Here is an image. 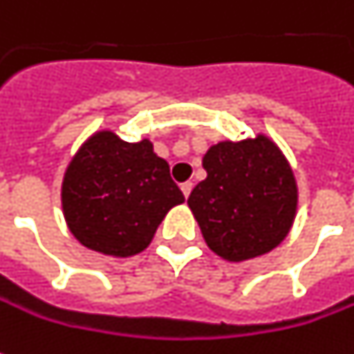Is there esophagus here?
Wrapping results in <instances>:
<instances>
[{"label": "esophagus", "instance_id": "esophagus-1", "mask_svg": "<svg viewBox=\"0 0 354 354\" xmlns=\"http://www.w3.org/2000/svg\"><path fill=\"white\" fill-rule=\"evenodd\" d=\"M181 191H183V194H185V196L189 198V194H191V191H193V183H191V181L183 183V185H181Z\"/></svg>", "mask_w": 354, "mask_h": 354}]
</instances>
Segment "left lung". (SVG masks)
<instances>
[{
  "label": "left lung",
  "instance_id": "8db88e82",
  "mask_svg": "<svg viewBox=\"0 0 354 354\" xmlns=\"http://www.w3.org/2000/svg\"><path fill=\"white\" fill-rule=\"evenodd\" d=\"M206 179L193 189V210L206 245L222 259L265 255L288 236L298 208L292 167L281 148L259 134L224 140L203 158Z\"/></svg>",
  "mask_w": 354,
  "mask_h": 354
}]
</instances>
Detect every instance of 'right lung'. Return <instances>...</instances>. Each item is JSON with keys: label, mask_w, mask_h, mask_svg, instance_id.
<instances>
[{"label": "right lung", "mask_w": 354, "mask_h": 354, "mask_svg": "<svg viewBox=\"0 0 354 354\" xmlns=\"http://www.w3.org/2000/svg\"><path fill=\"white\" fill-rule=\"evenodd\" d=\"M181 203L169 163L153 153V144L124 142L111 130L83 142L62 181V210L73 238L111 257L144 251Z\"/></svg>", "instance_id": "add662e5"}]
</instances>
